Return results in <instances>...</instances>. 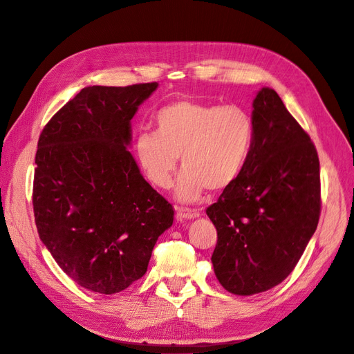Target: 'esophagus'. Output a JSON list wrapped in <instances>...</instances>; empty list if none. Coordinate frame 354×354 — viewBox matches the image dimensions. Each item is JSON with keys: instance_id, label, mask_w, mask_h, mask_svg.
I'll return each mask as SVG.
<instances>
[{"instance_id": "1", "label": "esophagus", "mask_w": 354, "mask_h": 354, "mask_svg": "<svg viewBox=\"0 0 354 354\" xmlns=\"http://www.w3.org/2000/svg\"><path fill=\"white\" fill-rule=\"evenodd\" d=\"M200 213L194 209H188V207H178L176 209V219L178 221H185V219H194L198 218Z\"/></svg>"}]
</instances>
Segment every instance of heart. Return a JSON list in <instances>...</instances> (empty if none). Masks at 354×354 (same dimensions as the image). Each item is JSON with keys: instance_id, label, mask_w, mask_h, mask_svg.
<instances>
[{"instance_id": "b5f03b06", "label": "heart", "mask_w": 354, "mask_h": 354, "mask_svg": "<svg viewBox=\"0 0 354 354\" xmlns=\"http://www.w3.org/2000/svg\"><path fill=\"white\" fill-rule=\"evenodd\" d=\"M153 122L156 132L136 135L135 154L147 178L162 189L172 185L180 156L179 201H196L207 188L232 187L253 151L254 120L243 107L178 100L157 109Z\"/></svg>"}]
</instances>
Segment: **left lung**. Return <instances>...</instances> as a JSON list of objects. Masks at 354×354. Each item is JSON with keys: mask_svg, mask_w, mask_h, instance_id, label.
I'll use <instances>...</instances> for the list:
<instances>
[{"mask_svg": "<svg viewBox=\"0 0 354 354\" xmlns=\"http://www.w3.org/2000/svg\"><path fill=\"white\" fill-rule=\"evenodd\" d=\"M256 136L243 175L206 213L218 231L214 275L232 294L252 295L294 270L321 216L316 147L275 91L253 101Z\"/></svg>", "mask_w": 354, "mask_h": 354, "instance_id": "8db88e82", "label": "left lung"}]
</instances>
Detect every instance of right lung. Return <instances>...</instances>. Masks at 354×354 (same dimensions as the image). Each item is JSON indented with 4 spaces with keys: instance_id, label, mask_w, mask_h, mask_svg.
I'll return each mask as SVG.
<instances>
[{
    "instance_id": "right-lung-1",
    "label": "right lung",
    "mask_w": 354,
    "mask_h": 354,
    "mask_svg": "<svg viewBox=\"0 0 354 354\" xmlns=\"http://www.w3.org/2000/svg\"><path fill=\"white\" fill-rule=\"evenodd\" d=\"M157 82L86 86L39 135L32 204L41 241L81 287L115 294L147 272L174 206L140 174L131 119Z\"/></svg>"
}]
</instances>
